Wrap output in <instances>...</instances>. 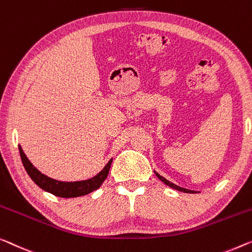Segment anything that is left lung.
Returning a JSON list of instances; mask_svg holds the SVG:
<instances>
[{"label": "left lung", "instance_id": "8db88e82", "mask_svg": "<svg viewBox=\"0 0 252 252\" xmlns=\"http://www.w3.org/2000/svg\"><path fill=\"white\" fill-rule=\"evenodd\" d=\"M155 174H156L157 178H158V179L160 180V181H163V182L165 183V185L168 186V187H171V188H173V189H175V190L182 191V192H187V193H193V192H196V191H192V190H188V189H185V188H181V187H179V186L174 185V183H172V182H170V181H167L166 179L163 178V176H162V175H159L158 173H156V172H155Z\"/></svg>", "mask_w": 252, "mask_h": 252}]
</instances>
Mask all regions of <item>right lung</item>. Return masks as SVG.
<instances>
[{"instance_id": "add662e5", "label": "right lung", "mask_w": 252, "mask_h": 252, "mask_svg": "<svg viewBox=\"0 0 252 252\" xmlns=\"http://www.w3.org/2000/svg\"><path fill=\"white\" fill-rule=\"evenodd\" d=\"M19 153H20V157L24 164L25 170L27 171L28 175L32 178L33 182L36 183L39 188H42L43 190L47 191L54 196L62 197V198H74V197H80L88 194L93 191L98 189L102 186V183L105 181V179L107 178L108 172H110V167L112 164V159L108 162L102 171L98 174L94 176V178L86 180V181H77V182H62V181H56L48 176L44 175L33 166V165L29 162L27 156L25 155L24 150L19 146Z\"/></svg>"}]
</instances>
